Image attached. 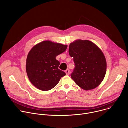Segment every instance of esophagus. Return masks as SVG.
Wrapping results in <instances>:
<instances>
[{
  "label": "esophagus",
  "instance_id": "obj_1",
  "mask_svg": "<svg viewBox=\"0 0 128 128\" xmlns=\"http://www.w3.org/2000/svg\"><path fill=\"white\" fill-rule=\"evenodd\" d=\"M65 72V73H66V74L67 75V76H68V75L70 74V70H69L68 69H66Z\"/></svg>",
  "mask_w": 128,
  "mask_h": 128
}]
</instances>
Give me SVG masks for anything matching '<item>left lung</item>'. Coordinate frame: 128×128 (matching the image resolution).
<instances>
[{"instance_id":"obj_1","label":"left lung","mask_w":128,"mask_h":128,"mask_svg":"<svg viewBox=\"0 0 128 128\" xmlns=\"http://www.w3.org/2000/svg\"><path fill=\"white\" fill-rule=\"evenodd\" d=\"M69 53L75 63L71 78L84 90L97 87L106 72V59L100 48L90 40H77L70 44Z\"/></svg>"}]
</instances>
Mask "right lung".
Masks as SVG:
<instances>
[{
	"label": "right lung",
	"instance_id": "1",
	"mask_svg": "<svg viewBox=\"0 0 128 128\" xmlns=\"http://www.w3.org/2000/svg\"><path fill=\"white\" fill-rule=\"evenodd\" d=\"M67 48V45L45 40L31 49L26 59V70L34 86L42 90H50L66 75L58 68L60 62L56 57L64 52Z\"/></svg>",
	"mask_w": 128,
	"mask_h": 128
}]
</instances>
